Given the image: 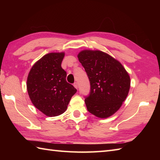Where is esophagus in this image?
<instances>
[{
    "instance_id": "34e87169",
    "label": "esophagus",
    "mask_w": 160,
    "mask_h": 160,
    "mask_svg": "<svg viewBox=\"0 0 160 160\" xmlns=\"http://www.w3.org/2000/svg\"><path fill=\"white\" fill-rule=\"evenodd\" d=\"M73 86H74L75 88H76V89H78V83H77V82H75V83L73 84Z\"/></svg>"
}]
</instances>
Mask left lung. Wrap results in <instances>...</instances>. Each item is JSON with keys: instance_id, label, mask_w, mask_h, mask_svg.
Segmentation results:
<instances>
[{"instance_id": "obj_1", "label": "left lung", "mask_w": 160, "mask_h": 160, "mask_svg": "<svg viewBox=\"0 0 160 160\" xmlns=\"http://www.w3.org/2000/svg\"><path fill=\"white\" fill-rule=\"evenodd\" d=\"M78 58L90 81V94L84 100L87 110L100 118L111 116L128 96V72L118 60L100 50H82Z\"/></svg>"}]
</instances>
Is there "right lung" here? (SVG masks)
Masks as SVG:
<instances>
[{"label":"right lung","instance_id":"add662e5","mask_svg":"<svg viewBox=\"0 0 160 160\" xmlns=\"http://www.w3.org/2000/svg\"><path fill=\"white\" fill-rule=\"evenodd\" d=\"M64 56V52L46 54L33 64L27 80L32 104L49 117L62 114L77 91L66 80L67 73L61 67Z\"/></svg>","mask_w":160,"mask_h":160}]
</instances>
